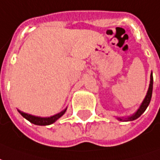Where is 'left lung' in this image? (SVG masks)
<instances>
[{
	"mask_svg": "<svg viewBox=\"0 0 160 160\" xmlns=\"http://www.w3.org/2000/svg\"><path fill=\"white\" fill-rule=\"evenodd\" d=\"M152 83H153V78H152V72L150 75V84H149L148 90V93H147V95H146L145 99L142 101V105L140 106V107L138 108V110L136 111L135 113L133 114L132 116H129L128 118H125L124 119L122 118H118V119L120 120V121H132V120H135L142 115L144 112L147 109V107H148L149 103H150V101H151V98H152Z\"/></svg>",
	"mask_w": 160,
	"mask_h": 160,
	"instance_id": "left-lung-1",
	"label": "left lung"
}]
</instances>
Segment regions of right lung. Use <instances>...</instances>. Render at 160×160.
<instances>
[{"instance_id": "add662e5", "label": "right lung", "mask_w": 160, "mask_h": 160, "mask_svg": "<svg viewBox=\"0 0 160 160\" xmlns=\"http://www.w3.org/2000/svg\"><path fill=\"white\" fill-rule=\"evenodd\" d=\"M67 108H66L65 110H63L62 112H60L59 113L55 114L53 116H51V117L48 118H42V117H37V116H33V115H31V114L25 113V112H23L21 111L18 110V112L24 118H26L28 121H30L31 123H34V124H37V125H49V124H52L53 123H54L56 120L59 119V118L63 116Z\"/></svg>"}]
</instances>
